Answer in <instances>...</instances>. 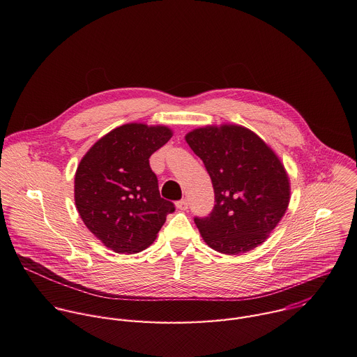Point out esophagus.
<instances>
[{
	"mask_svg": "<svg viewBox=\"0 0 357 357\" xmlns=\"http://www.w3.org/2000/svg\"><path fill=\"white\" fill-rule=\"evenodd\" d=\"M188 206H189V200L188 199H181V200L176 202V208L179 211H186Z\"/></svg>",
	"mask_w": 357,
	"mask_h": 357,
	"instance_id": "1",
	"label": "esophagus"
}]
</instances>
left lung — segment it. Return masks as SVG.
<instances>
[{
    "label": "left lung",
    "mask_w": 357,
    "mask_h": 357,
    "mask_svg": "<svg viewBox=\"0 0 357 357\" xmlns=\"http://www.w3.org/2000/svg\"><path fill=\"white\" fill-rule=\"evenodd\" d=\"M186 142L212 179L215 208L195 218L202 238L223 254L247 252L267 240L289 203V178L275 152L251 130L222 124L196 128Z\"/></svg>",
    "instance_id": "8db88e82"
}]
</instances>
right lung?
<instances>
[{
    "label": "right lung",
    "mask_w": 357,
    "mask_h": 357,
    "mask_svg": "<svg viewBox=\"0 0 357 357\" xmlns=\"http://www.w3.org/2000/svg\"><path fill=\"white\" fill-rule=\"evenodd\" d=\"M172 130L130 123L101 137L82 158L75 175V203L86 227L116 252L132 254L157 238L175 211L161 197L149 157Z\"/></svg>",
    "instance_id": "right-lung-1"
}]
</instances>
